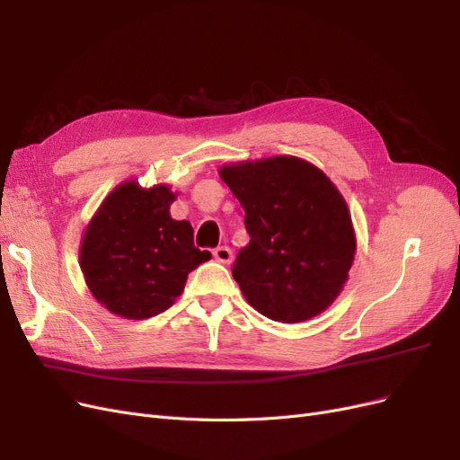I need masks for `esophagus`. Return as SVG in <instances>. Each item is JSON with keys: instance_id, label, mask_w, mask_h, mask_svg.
<instances>
[{"instance_id": "34e87169", "label": "esophagus", "mask_w": 460, "mask_h": 460, "mask_svg": "<svg viewBox=\"0 0 460 460\" xmlns=\"http://www.w3.org/2000/svg\"><path fill=\"white\" fill-rule=\"evenodd\" d=\"M213 255H215V259H217L218 262H222V264H228V262H232V249H230V247H226V245L217 247L215 252H213Z\"/></svg>"}]
</instances>
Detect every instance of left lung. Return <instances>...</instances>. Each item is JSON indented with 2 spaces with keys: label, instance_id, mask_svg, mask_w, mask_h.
Masks as SVG:
<instances>
[{
  "label": "left lung",
  "instance_id": "left-lung-1",
  "mask_svg": "<svg viewBox=\"0 0 460 460\" xmlns=\"http://www.w3.org/2000/svg\"><path fill=\"white\" fill-rule=\"evenodd\" d=\"M218 174L242 203L252 235L232 270L247 303L284 324L324 313L343 291L357 252L336 184L294 155L226 163Z\"/></svg>",
  "mask_w": 460,
  "mask_h": 460
}]
</instances>
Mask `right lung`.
<instances>
[{
	"mask_svg": "<svg viewBox=\"0 0 460 460\" xmlns=\"http://www.w3.org/2000/svg\"><path fill=\"white\" fill-rule=\"evenodd\" d=\"M178 191L166 182L124 180L97 207L80 240V270L90 294L128 320L166 311L182 296L188 274L211 259L193 245L188 220H174Z\"/></svg>",
	"mask_w": 460,
	"mask_h": 460,
	"instance_id": "obj_1",
	"label": "right lung"
}]
</instances>
